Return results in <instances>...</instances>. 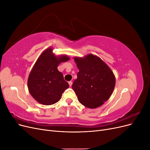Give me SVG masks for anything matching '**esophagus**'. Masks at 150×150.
<instances>
[{
  "label": "esophagus",
  "instance_id": "34e87169",
  "mask_svg": "<svg viewBox=\"0 0 150 150\" xmlns=\"http://www.w3.org/2000/svg\"><path fill=\"white\" fill-rule=\"evenodd\" d=\"M68 83H69V84L70 86H71L72 84V81H69V82H68Z\"/></svg>",
  "mask_w": 150,
  "mask_h": 150
}]
</instances>
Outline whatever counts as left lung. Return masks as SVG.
<instances>
[{"instance_id": "8db88e82", "label": "left lung", "mask_w": 150, "mask_h": 150, "mask_svg": "<svg viewBox=\"0 0 150 150\" xmlns=\"http://www.w3.org/2000/svg\"><path fill=\"white\" fill-rule=\"evenodd\" d=\"M79 72L72 88L79 103L88 108H96L110 98L115 89L113 72L98 56L89 54L84 57H74Z\"/></svg>"}]
</instances>
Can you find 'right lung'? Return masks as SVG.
Segmentation results:
<instances>
[{"instance_id":"right-lung-1","label":"right lung","mask_w":150,"mask_h":150,"mask_svg":"<svg viewBox=\"0 0 150 150\" xmlns=\"http://www.w3.org/2000/svg\"><path fill=\"white\" fill-rule=\"evenodd\" d=\"M49 47L40 54L32 69L28 80L30 95L44 105L59 101L62 93L69 87L63 74L57 69L61 62L69 60L67 55L56 56Z\"/></svg>"}]
</instances>
